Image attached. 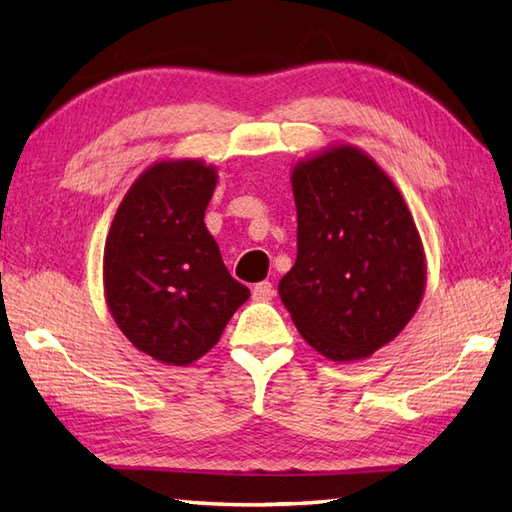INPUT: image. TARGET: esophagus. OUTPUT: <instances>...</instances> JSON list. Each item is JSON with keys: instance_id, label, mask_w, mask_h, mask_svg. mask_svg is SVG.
<instances>
[{"instance_id": "obj_1", "label": "esophagus", "mask_w": 512, "mask_h": 512, "mask_svg": "<svg viewBox=\"0 0 512 512\" xmlns=\"http://www.w3.org/2000/svg\"><path fill=\"white\" fill-rule=\"evenodd\" d=\"M273 295H275V286L271 282H259L253 286V300L257 302L273 300Z\"/></svg>"}]
</instances>
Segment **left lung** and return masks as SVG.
<instances>
[{"mask_svg": "<svg viewBox=\"0 0 512 512\" xmlns=\"http://www.w3.org/2000/svg\"><path fill=\"white\" fill-rule=\"evenodd\" d=\"M297 259L280 297L322 356L349 362L392 342L425 288V259L401 192L356 147L340 145L293 172Z\"/></svg>", "mask_w": 512, "mask_h": 512, "instance_id": "obj_1", "label": "left lung"}]
</instances>
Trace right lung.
<instances>
[{"instance_id": "1", "label": "right lung", "mask_w": 512, "mask_h": 512, "mask_svg": "<svg viewBox=\"0 0 512 512\" xmlns=\"http://www.w3.org/2000/svg\"><path fill=\"white\" fill-rule=\"evenodd\" d=\"M217 185L199 161L156 163L125 194L105 244L107 304L136 349L190 365L250 291L228 273L203 215Z\"/></svg>"}]
</instances>
